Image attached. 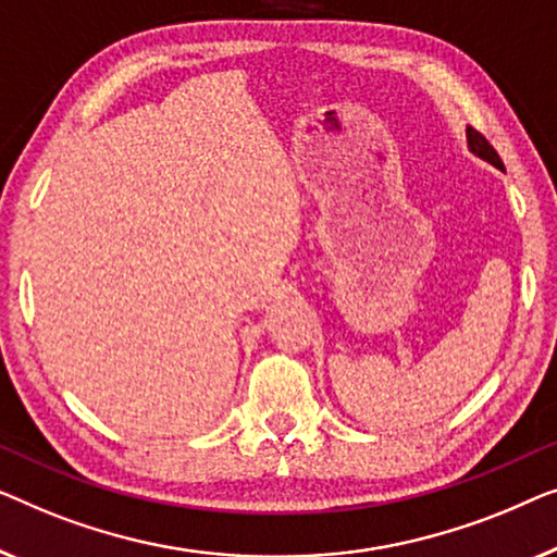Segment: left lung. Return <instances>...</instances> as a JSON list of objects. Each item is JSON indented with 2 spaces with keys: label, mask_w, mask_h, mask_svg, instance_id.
I'll return each instance as SVG.
<instances>
[{
  "label": "left lung",
  "mask_w": 557,
  "mask_h": 557,
  "mask_svg": "<svg viewBox=\"0 0 557 557\" xmlns=\"http://www.w3.org/2000/svg\"><path fill=\"white\" fill-rule=\"evenodd\" d=\"M467 140H469V148H472V151H474L476 156H482L484 161L495 163L497 169H503V159H499L495 148H492L490 140L484 138L480 131H476V128H467Z\"/></svg>",
  "instance_id": "1"
}]
</instances>
